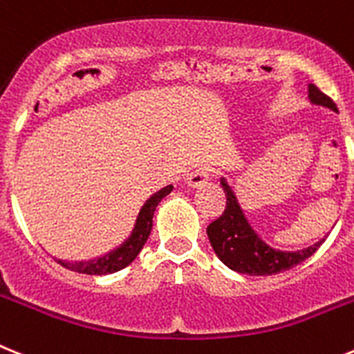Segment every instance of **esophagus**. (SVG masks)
Masks as SVG:
<instances>
[{"label":"esophagus","mask_w":354,"mask_h":354,"mask_svg":"<svg viewBox=\"0 0 354 354\" xmlns=\"http://www.w3.org/2000/svg\"><path fill=\"white\" fill-rule=\"evenodd\" d=\"M209 180V171L206 168H198V170L192 171V174L186 177V184L192 186V188H198L202 184H206Z\"/></svg>","instance_id":"obj_1"}]
</instances>
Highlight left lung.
I'll use <instances>...</instances> for the list:
<instances>
[{"label": "left lung", "instance_id": "8db88e82", "mask_svg": "<svg viewBox=\"0 0 354 354\" xmlns=\"http://www.w3.org/2000/svg\"><path fill=\"white\" fill-rule=\"evenodd\" d=\"M308 98L312 104L322 105L338 113L333 100L326 96L313 84L308 86ZM220 184H222L227 202H225L223 213L207 225V238L220 261L227 265L231 270L247 274V276H274V274L290 270L295 265L303 263L304 259L310 258L322 245L324 240L317 241L306 249L292 250V252L270 247L258 236V232L245 218V214L238 204L236 195L227 180L222 177Z\"/></svg>", "mask_w": 354, "mask_h": 354}]
</instances>
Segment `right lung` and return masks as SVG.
<instances>
[{"label": "right lung", "instance_id": "obj_1", "mask_svg": "<svg viewBox=\"0 0 354 354\" xmlns=\"http://www.w3.org/2000/svg\"><path fill=\"white\" fill-rule=\"evenodd\" d=\"M174 189V186H166V188L159 189L153 193L152 197L145 202V206L141 207L136 225L132 229V234L129 240L123 241L118 249L111 250L102 258L87 259V261H62V259H55L57 263H60L64 268H69L73 272H80V274H89V276H105V274H113V272L122 270L127 265H131L136 259V256L140 254L143 249L145 241L150 236L152 231V218L153 211H156L157 204Z\"/></svg>", "mask_w": 354, "mask_h": 354}]
</instances>
